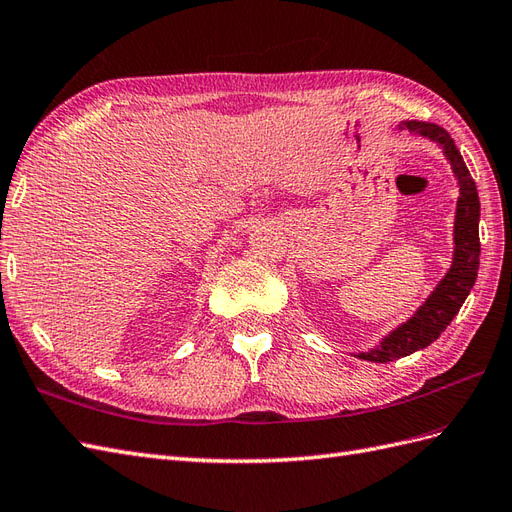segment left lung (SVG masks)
Instances as JSON below:
<instances>
[{
  "instance_id": "1",
  "label": "left lung",
  "mask_w": 512,
  "mask_h": 512,
  "mask_svg": "<svg viewBox=\"0 0 512 512\" xmlns=\"http://www.w3.org/2000/svg\"><path fill=\"white\" fill-rule=\"evenodd\" d=\"M406 127L411 134L428 138L437 142L445 160L450 162L452 173L458 181V201L454 216V255L452 266L445 272V277L426 298V303L419 307L413 316L402 322L398 329H393L383 337V342L370 348L368 352H359V359L387 363L393 359H402L413 355L415 350L430 346L445 331L458 309L463 307L465 298L469 296L471 287L478 277L480 266V238H478V222H480V199L476 190V181L471 179L469 170L463 162V155L458 153L454 140L448 131L435 123L422 121H404L400 129Z\"/></svg>"
}]
</instances>
